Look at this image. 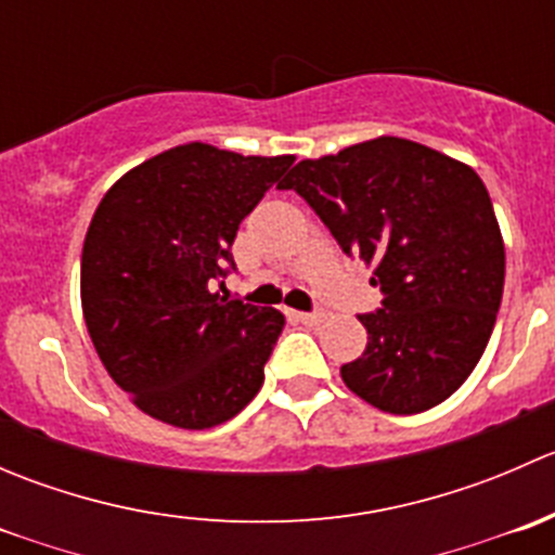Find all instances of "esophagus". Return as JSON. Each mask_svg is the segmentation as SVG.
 <instances>
[{"mask_svg":"<svg viewBox=\"0 0 555 555\" xmlns=\"http://www.w3.org/2000/svg\"><path fill=\"white\" fill-rule=\"evenodd\" d=\"M293 317L298 319V322L304 324H319L324 319L322 311H313V313H306V311H293Z\"/></svg>","mask_w":555,"mask_h":555,"instance_id":"34e87169","label":"esophagus"}]
</instances>
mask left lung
Returning a JSON list of instances; mask_svg holds the SVG:
<instances>
[{
  "label": "left lung",
  "instance_id": "1",
  "mask_svg": "<svg viewBox=\"0 0 555 555\" xmlns=\"http://www.w3.org/2000/svg\"><path fill=\"white\" fill-rule=\"evenodd\" d=\"M295 190L349 257L373 266L376 313L344 384L386 413L429 411L467 382L494 330L505 244L489 190L467 164L400 137L300 160Z\"/></svg>",
  "mask_w": 555,
  "mask_h": 555
}]
</instances>
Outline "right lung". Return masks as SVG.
<instances>
[{
  "instance_id": "1",
  "label": "right lung",
  "mask_w": 555,
  "mask_h": 555,
  "mask_svg": "<svg viewBox=\"0 0 555 555\" xmlns=\"http://www.w3.org/2000/svg\"><path fill=\"white\" fill-rule=\"evenodd\" d=\"M293 160L190 142L106 190L82 244V317L112 382L147 416L209 429L260 391L284 317L211 284L236 268L238 225Z\"/></svg>"
}]
</instances>
